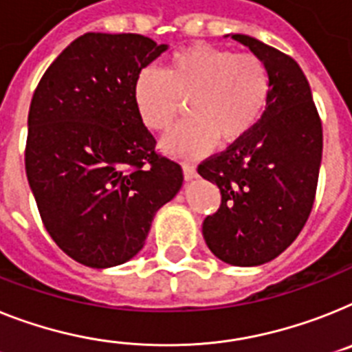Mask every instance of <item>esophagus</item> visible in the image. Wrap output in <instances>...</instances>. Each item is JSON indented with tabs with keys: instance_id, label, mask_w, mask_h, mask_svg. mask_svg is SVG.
I'll use <instances>...</instances> for the list:
<instances>
[{
	"instance_id": "1",
	"label": "esophagus",
	"mask_w": 352,
	"mask_h": 352,
	"mask_svg": "<svg viewBox=\"0 0 352 352\" xmlns=\"http://www.w3.org/2000/svg\"><path fill=\"white\" fill-rule=\"evenodd\" d=\"M182 170H184L186 181H191V179H195V177H197V168H195L193 164H184V166H182Z\"/></svg>"
}]
</instances>
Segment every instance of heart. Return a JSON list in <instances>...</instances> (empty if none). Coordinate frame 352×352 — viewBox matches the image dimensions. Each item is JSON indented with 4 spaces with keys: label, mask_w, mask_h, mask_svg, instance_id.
<instances>
[{
    "label": "heart",
    "mask_w": 352,
    "mask_h": 352,
    "mask_svg": "<svg viewBox=\"0 0 352 352\" xmlns=\"http://www.w3.org/2000/svg\"><path fill=\"white\" fill-rule=\"evenodd\" d=\"M272 93L268 66L256 53H234L212 44L175 52L164 69H143L134 82L135 109L150 131H168L188 102V118L162 140L173 157H200L217 146L245 140L267 111Z\"/></svg>",
    "instance_id": "b5f03b06"
}]
</instances>
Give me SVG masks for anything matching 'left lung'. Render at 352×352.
<instances>
[{"mask_svg":"<svg viewBox=\"0 0 352 352\" xmlns=\"http://www.w3.org/2000/svg\"><path fill=\"white\" fill-rule=\"evenodd\" d=\"M232 39L268 66L267 111L245 140L199 164L220 188L221 204L202 223L221 261L258 267L294 243L311 212L322 161V121L299 64L249 35Z\"/></svg>","mask_w":352,"mask_h":352,"instance_id":"8db88e82","label":"left lung"}]
</instances>
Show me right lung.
Here are the masks:
<instances>
[{"mask_svg":"<svg viewBox=\"0 0 352 352\" xmlns=\"http://www.w3.org/2000/svg\"><path fill=\"white\" fill-rule=\"evenodd\" d=\"M166 48L140 34L89 32L52 62L32 98L28 184L53 241L85 267L134 258L184 181L181 164L155 152L132 96Z\"/></svg>","mask_w":352,"mask_h":352,"instance_id":"add662e5","label":"right lung"}]
</instances>
